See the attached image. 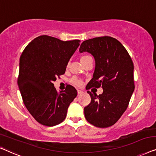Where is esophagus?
<instances>
[{
	"instance_id": "1",
	"label": "esophagus",
	"mask_w": 156,
	"mask_h": 156,
	"mask_svg": "<svg viewBox=\"0 0 156 156\" xmlns=\"http://www.w3.org/2000/svg\"><path fill=\"white\" fill-rule=\"evenodd\" d=\"M83 93V91L80 90H78V95H80V94Z\"/></svg>"
}]
</instances>
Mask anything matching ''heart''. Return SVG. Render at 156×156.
<instances>
[{"label": "heart", "instance_id": "obj_1", "mask_svg": "<svg viewBox=\"0 0 156 156\" xmlns=\"http://www.w3.org/2000/svg\"><path fill=\"white\" fill-rule=\"evenodd\" d=\"M89 57H90V56H87V55H83V56H81L80 61H83V60H85V59L89 58ZM71 83H73V85H77V86H80V85H82V84H83L82 80H80V79L77 78H73V79H72V80H71Z\"/></svg>", "mask_w": 156, "mask_h": 156}]
</instances>
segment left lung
I'll list each match as a JSON object with an SVG mask.
<instances>
[{"label": "left lung", "mask_w": 156, "mask_h": 156, "mask_svg": "<svg viewBox=\"0 0 156 156\" xmlns=\"http://www.w3.org/2000/svg\"><path fill=\"white\" fill-rule=\"evenodd\" d=\"M79 51L88 52L95 61L87 89L101 86L103 89L99 95L87 91L91 102L84 108L85 119L100 128L112 126L126 111L135 88L131 56L117 39L108 36L84 41Z\"/></svg>", "instance_id": "8db88e82"}]
</instances>
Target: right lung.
Wrapping results in <instances>:
<instances>
[{
  "label": "right lung",
  "mask_w": 156,
  "mask_h": 156,
  "mask_svg": "<svg viewBox=\"0 0 156 156\" xmlns=\"http://www.w3.org/2000/svg\"><path fill=\"white\" fill-rule=\"evenodd\" d=\"M80 41L41 35L28 44L21 54L17 84L26 108L39 124L53 126L62 122L77 96L71 85L58 93L53 82L65 73Z\"/></svg>",
  "instance_id": "add662e5"
}]
</instances>
